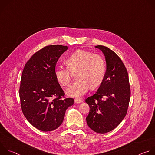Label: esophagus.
I'll use <instances>...</instances> for the list:
<instances>
[{
    "mask_svg": "<svg viewBox=\"0 0 155 155\" xmlns=\"http://www.w3.org/2000/svg\"><path fill=\"white\" fill-rule=\"evenodd\" d=\"M74 102L75 104H80V103L82 102V100H81L80 99H76L74 100Z\"/></svg>",
    "mask_w": 155,
    "mask_h": 155,
    "instance_id": "obj_1",
    "label": "esophagus"
}]
</instances>
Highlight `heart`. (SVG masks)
I'll return each mask as SVG.
<instances>
[{
  "label": "heart",
  "instance_id": "1",
  "mask_svg": "<svg viewBox=\"0 0 155 155\" xmlns=\"http://www.w3.org/2000/svg\"><path fill=\"white\" fill-rule=\"evenodd\" d=\"M68 68L57 66L54 75L63 86H68L71 81V72H76L77 82L67 90V94L72 97H80L85 94L90 86L97 87L102 82L106 72L104 58L99 54L77 50L65 60Z\"/></svg>",
  "mask_w": 155,
  "mask_h": 155
}]
</instances>
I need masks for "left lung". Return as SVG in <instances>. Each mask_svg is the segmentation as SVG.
I'll return each instance as SVG.
<instances>
[{"mask_svg":"<svg viewBox=\"0 0 155 155\" xmlns=\"http://www.w3.org/2000/svg\"><path fill=\"white\" fill-rule=\"evenodd\" d=\"M95 48L105 56L106 72L97 91L85 100L90 107L86 120L93 130L104 134L114 130L125 117L130 90L127 70L118 56L106 47Z\"/></svg>","mask_w":155,"mask_h":155,"instance_id":"1","label":"left lung"}]
</instances>
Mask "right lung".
<instances>
[{
    "mask_svg": "<svg viewBox=\"0 0 155 155\" xmlns=\"http://www.w3.org/2000/svg\"><path fill=\"white\" fill-rule=\"evenodd\" d=\"M68 47L53 45L36 52L26 64L19 88L21 108L28 121L44 132L55 130L62 123L72 98L62 99L64 92L54 75L60 56Z\"/></svg>",
    "mask_w": 155,
    "mask_h": 155,
    "instance_id": "1",
    "label": "right lung"
}]
</instances>
